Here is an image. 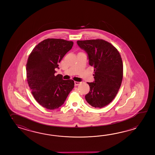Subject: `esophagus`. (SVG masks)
Wrapping results in <instances>:
<instances>
[{
	"instance_id": "1",
	"label": "esophagus",
	"mask_w": 155,
	"mask_h": 155,
	"mask_svg": "<svg viewBox=\"0 0 155 155\" xmlns=\"http://www.w3.org/2000/svg\"><path fill=\"white\" fill-rule=\"evenodd\" d=\"M80 83H81V82H79L74 81V84H75V86H78V85H79Z\"/></svg>"
}]
</instances>
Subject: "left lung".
Listing matches in <instances>:
<instances>
[{
	"instance_id": "obj_1",
	"label": "left lung",
	"mask_w": 155,
	"mask_h": 155,
	"mask_svg": "<svg viewBox=\"0 0 155 155\" xmlns=\"http://www.w3.org/2000/svg\"><path fill=\"white\" fill-rule=\"evenodd\" d=\"M77 43L87 54L89 64L94 68L93 82H88L87 102L95 108L110 103L120 88L123 78V63L117 49L103 39L78 41Z\"/></svg>"
}]
</instances>
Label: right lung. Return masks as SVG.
I'll return each instance as SVG.
<instances>
[{
	"label": "right lung",
	"instance_id": "obj_1",
	"mask_svg": "<svg viewBox=\"0 0 155 155\" xmlns=\"http://www.w3.org/2000/svg\"><path fill=\"white\" fill-rule=\"evenodd\" d=\"M73 42L49 38L35 47L26 65L28 83L35 100L48 110L58 108L64 103L74 86L72 79L64 80L61 74L54 75L55 68Z\"/></svg>",
	"mask_w": 155,
	"mask_h": 155
}]
</instances>
